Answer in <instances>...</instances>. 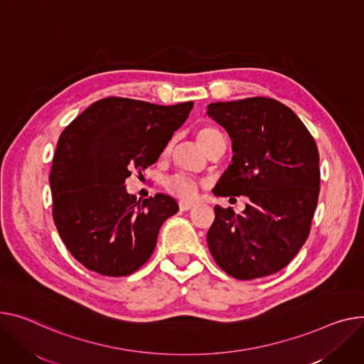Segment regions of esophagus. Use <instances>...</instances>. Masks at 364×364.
Wrapping results in <instances>:
<instances>
[{
  "label": "esophagus",
  "mask_w": 364,
  "mask_h": 364,
  "mask_svg": "<svg viewBox=\"0 0 364 364\" xmlns=\"http://www.w3.org/2000/svg\"><path fill=\"white\" fill-rule=\"evenodd\" d=\"M178 208H180V210L186 212V210H190V209L195 208V203H191V202H186V200H180V202H178Z\"/></svg>",
  "instance_id": "obj_1"
}]
</instances>
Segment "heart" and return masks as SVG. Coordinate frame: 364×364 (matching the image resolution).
<instances>
[{"instance_id": "obj_1", "label": "heart", "mask_w": 364, "mask_h": 364, "mask_svg": "<svg viewBox=\"0 0 364 364\" xmlns=\"http://www.w3.org/2000/svg\"><path fill=\"white\" fill-rule=\"evenodd\" d=\"M221 133L218 132L216 129L213 127H202L199 132H198V139H199V143L203 146V149H206L208 144L216 137L220 136ZM165 188L171 193V195L177 196V198H181V199H193L196 195H198V183L187 177V176H181V174H177V176H173L165 180Z\"/></svg>"}]
</instances>
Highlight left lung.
I'll use <instances>...</instances> for the list:
<instances>
[{"instance_id": "obj_1", "label": "left lung", "mask_w": 364, "mask_h": 364, "mask_svg": "<svg viewBox=\"0 0 364 364\" xmlns=\"http://www.w3.org/2000/svg\"><path fill=\"white\" fill-rule=\"evenodd\" d=\"M232 141V164L212 190L246 196L243 213L215 206L208 246L216 264L237 279L272 275L293 260L310 232L321 169L316 141L301 119L272 98L208 105Z\"/></svg>"}]
</instances>
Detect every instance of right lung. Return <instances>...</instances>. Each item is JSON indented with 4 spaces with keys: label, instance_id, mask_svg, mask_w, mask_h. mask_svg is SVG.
Returning a JSON list of instances; mask_svg holds the SVG:
<instances>
[{
    "label": "right lung",
    "instance_id": "1",
    "mask_svg": "<svg viewBox=\"0 0 364 364\" xmlns=\"http://www.w3.org/2000/svg\"><path fill=\"white\" fill-rule=\"evenodd\" d=\"M191 108L111 96L61 133L50 174L53 218L68 252L89 271L127 277L152 256L161 225L178 205L162 193L137 202L124 183L158 161Z\"/></svg>",
    "mask_w": 364,
    "mask_h": 364
}]
</instances>
